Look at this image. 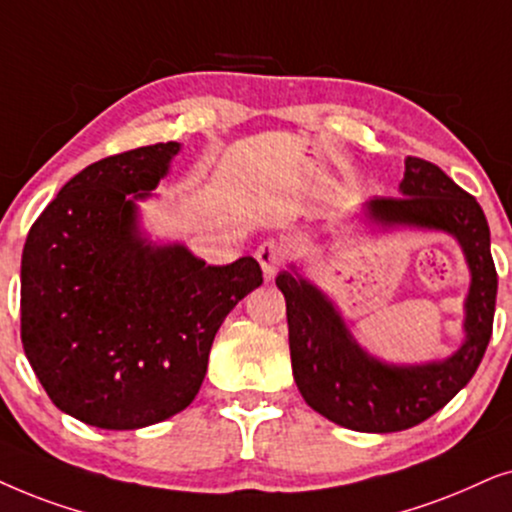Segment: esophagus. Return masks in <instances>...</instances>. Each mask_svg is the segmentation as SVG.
<instances>
[{
    "instance_id": "34e87169",
    "label": "esophagus",
    "mask_w": 512,
    "mask_h": 512,
    "mask_svg": "<svg viewBox=\"0 0 512 512\" xmlns=\"http://www.w3.org/2000/svg\"><path fill=\"white\" fill-rule=\"evenodd\" d=\"M255 257H257V262H260L264 274L271 278L285 260V245L274 241V238H269V241H264L260 248L255 250Z\"/></svg>"
}]
</instances>
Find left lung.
Returning <instances> with one entry per match:
<instances>
[{"label": "left lung", "mask_w": 512, "mask_h": 512, "mask_svg": "<svg viewBox=\"0 0 512 512\" xmlns=\"http://www.w3.org/2000/svg\"><path fill=\"white\" fill-rule=\"evenodd\" d=\"M403 196H377L370 215L393 224L442 229L459 238L470 267L466 344L442 363L395 367L367 356L327 299L290 271L276 285L285 295L292 374L297 388L325 419L360 433L405 431L433 417L468 384L485 356L494 325L499 276L489 250V224L475 196L435 163L407 156Z\"/></svg>", "instance_id": "obj_1"}]
</instances>
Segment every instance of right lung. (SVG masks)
<instances>
[{
    "label": "right lung",
    "mask_w": 512,
    "mask_h": 512,
    "mask_svg": "<svg viewBox=\"0 0 512 512\" xmlns=\"http://www.w3.org/2000/svg\"><path fill=\"white\" fill-rule=\"evenodd\" d=\"M177 142L91 163L34 220L20 267V339L51 403L84 424L133 431L192 403L227 313L262 285L252 257L208 267L152 248L135 203Z\"/></svg>",
    "instance_id": "obj_1"
}]
</instances>
